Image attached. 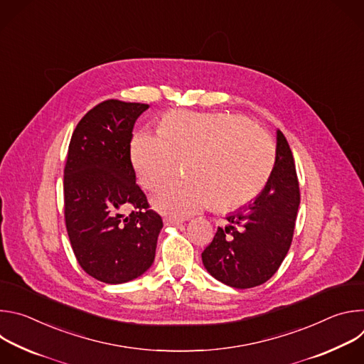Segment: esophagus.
I'll return each mask as SVG.
<instances>
[{
  "label": "esophagus",
  "mask_w": 364,
  "mask_h": 364,
  "mask_svg": "<svg viewBox=\"0 0 364 364\" xmlns=\"http://www.w3.org/2000/svg\"><path fill=\"white\" fill-rule=\"evenodd\" d=\"M181 223H183V220H178V219H173V218H166L164 219L166 226H180Z\"/></svg>",
  "instance_id": "1"
}]
</instances>
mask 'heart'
Instances as JSON below:
<instances>
[{"label":"heart","instance_id":"1","mask_svg":"<svg viewBox=\"0 0 364 364\" xmlns=\"http://www.w3.org/2000/svg\"><path fill=\"white\" fill-rule=\"evenodd\" d=\"M275 159L271 138L253 124L230 114H168L160 135L136 134L131 161L141 184L157 190L191 161L190 183L173 184L152 197L159 212L183 219L215 203L233 209L253 198L267 183Z\"/></svg>","mask_w":364,"mask_h":364}]
</instances>
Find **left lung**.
<instances>
[{"instance_id":"left-lung-1","label":"left lung","mask_w":364,"mask_h":364,"mask_svg":"<svg viewBox=\"0 0 364 364\" xmlns=\"http://www.w3.org/2000/svg\"><path fill=\"white\" fill-rule=\"evenodd\" d=\"M299 186L294 157L277 129L275 164L255 200L226 216L212 243L201 253L203 265L218 281L239 289L267 282L281 267L294 235Z\"/></svg>"}]
</instances>
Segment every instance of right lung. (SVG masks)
I'll use <instances>...</instances> for the list:
<instances>
[{"instance_id": "add662e5", "label": "right lung", "mask_w": 364, "mask_h": 364, "mask_svg": "<svg viewBox=\"0 0 364 364\" xmlns=\"http://www.w3.org/2000/svg\"><path fill=\"white\" fill-rule=\"evenodd\" d=\"M145 103L105 100L77 124L65 167V219L86 274L105 284L129 282L154 264L161 216L148 209L131 163L132 129ZM131 203L135 211L120 210Z\"/></svg>"}]
</instances>
